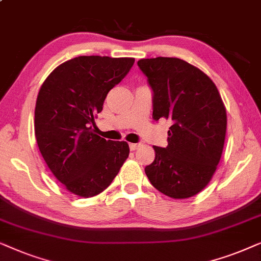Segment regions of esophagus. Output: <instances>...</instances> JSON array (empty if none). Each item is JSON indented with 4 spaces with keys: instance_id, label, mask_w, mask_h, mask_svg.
<instances>
[{
    "instance_id": "esophagus-1",
    "label": "esophagus",
    "mask_w": 261,
    "mask_h": 261,
    "mask_svg": "<svg viewBox=\"0 0 261 261\" xmlns=\"http://www.w3.org/2000/svg\"><path fill=\"white\" fill-rule=\"evenodd\" d=\"M140 147H141V144H138V143H130L131 150H136V149H138Z\"/></svg>"
}]
</instances>
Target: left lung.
I'll use <instances>...</instances> for the list:
<instances>
[{"label":"left lung","instance_id":"8db88e82","mask_svg":"<svg viewBox=\"0 0 261 261\" xmlns=\"http://www.w3.org/2000/svg\"><path fill=\"white\" fill-rule=\"evenodd\" d=\"M137 64L152 89V118L172 120L168 145L154 147L145 174L166 196H196L210 182L224 147L227 112L217 87L180 58H145Z\"/></svg>","mask_w":261,"mask_h":261}]
</instances>
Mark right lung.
Here are the masks:
<instances>
[{"label": "right lung", "mask_w": 261, "mask_h": 261, "mask_svg": "<svg viewBox=\"0 0 261 261\" xmlns=\"http://www.w3.org/2000/svg\"><path fill=\"white\" fill-rule=\"evenodd\" d=\"M135 58L80 56L58 65L40 87L34 111L38 147L52 174L69 192L89 198L111 185L127 159L126 142L93 131L107 94Z\"/></svg>", "instance_id": "right-lung-1"}]
</instances>
